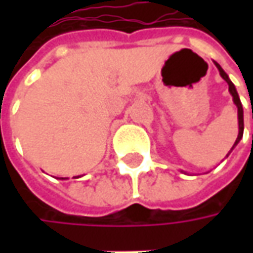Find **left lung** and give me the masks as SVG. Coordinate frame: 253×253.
Wrapping results in <instances>:
<instances>
[{
  "label": "left lung",
  "instance_id": "8db88e82",
  "mask_svg": "<svg viewBox=\"0 0 253 253\" xmlns=\"http://www.w3.org/2000/svg\"><path fill=\"white\" fill-rule=\"evenodd\" d=\"M215 66L218 67L219 70V74H221V77L228 83V87H229V92L232 94V98H234V102L237 104V107H238V122H239V133H238V138H237V141L234 143V146H237V143L241 141V138H242V135H244V110H242V104H241V100H239L238 97V92L235 90V85L231 83V80L228 79V76L227 73L221 69V66L218 63H215ZM234 146H232V149H234ZM231 149V151H232Z\"/></svg>",
  "mask_w": 253,
  "mask_h": 253
}]
</instances>
